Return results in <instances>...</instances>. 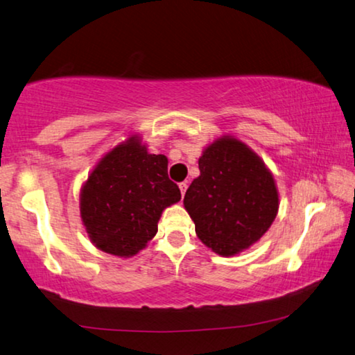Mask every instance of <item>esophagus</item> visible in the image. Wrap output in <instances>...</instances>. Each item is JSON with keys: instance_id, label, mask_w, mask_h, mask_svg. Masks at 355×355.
<instances>
[{"instance_id": "1", "label": "esophagus", "mask_w": 355, "mask_h": 355, "mask_svg": "<svg viewBox=\"0 0 355 355\" xmlns=\"http://www.w3.org/2000/svg\"><path fill=\"white\" fill-rule=\"evenodd\" d=\"M187 189H188V183L187 182L180 183V191H182V196H184V193H187Z\"/></svg>"}]
</instances>
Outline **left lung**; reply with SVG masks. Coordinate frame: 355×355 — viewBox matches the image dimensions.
Segmentation results:
<instances>
[{
    "label": "left lung",
    "instance_id": "8db88e82",
    "mask_svg": "<svg viewBox=\"0 0 355 355\" xmlns=\"http://www.w3.org/2000/svg\"><path fill=\"white\" fill-rule=\"evenodd\" d=\"M199 171L183 200L196 234L218 254H237L261 239L277 216L272 173L245 144L230 137L207 147Z\"/></svg>",
    "mask_w": 355,
    "mask_h": 355
}]
</instances>
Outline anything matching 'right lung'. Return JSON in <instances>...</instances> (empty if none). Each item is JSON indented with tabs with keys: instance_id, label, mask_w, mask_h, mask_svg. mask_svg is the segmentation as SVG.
I'll return each instance as SVG.
<instances>
[{
	"instance_id": "obj_1",
	"label": "right lung",
	"mask_w": 355,
	"mask_h": 355,
	"mask_svg": "<svg viewBox=\"0 0 355 355\" xmlns=\"http://www.w3.org/2000/svg\"><path fill=\"white\" fill-rule=\"evenodd\" d=\"M182 199L167 175V157L150 155L137 139L118 145L101 159L80 196L89 240L109 254L139 252L157 232L166 207Z\"/></svg>"
}]
</instances>
